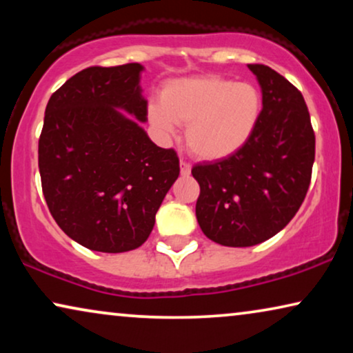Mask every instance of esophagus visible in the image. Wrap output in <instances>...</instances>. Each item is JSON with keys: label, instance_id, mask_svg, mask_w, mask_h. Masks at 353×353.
I'll return each mask as SVG.
<instances>
[{"label": "esophagus", "instance_id": "esophagus-1", "mask_svg": "<svg viewBox=\"0 0 353 353\" xmlns=\"http://www.w3.org/2000/svg\"><path fill=\"white\" fill-rule=\"evenodd\" d=\"M180 172H181V175L183 176H188L191 173V165L188 162H185V161H181L180 162Z\"/></svg>", "mask_w": 353, "mask_h": 353}]
</instances>
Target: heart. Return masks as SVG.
Wrapping results in <instances>:
<instances>
[{
	"label": "heart",
	"instance_id": "obj_1",
	"mask_svg": "<svg viewBox=\"0 0 353 353\" xmlns=\"http://www.w3.org/2000/svg\"><path fill=\"white\" fill-rule=\"evenodd\" d=\"M260 114L262 96L254 85L219 75L173 80L162 91V104L149 105V120L162 137H172L176 123L188 125V148L204 161H221L241 151Z\"/></svg>",
	"mask_w": 353,
	"mask_h": 353
}]
</instances>
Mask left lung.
I'll return each instance as SVG.
<instances>
[{
  "label": "left lung",
  "instance_id": "left-lung-1",
  "mask_svg": "<svg viewBox=\"0 0 353 353\" xmlns=\"http://www.w3.org/2000/svg\"><path fill=\"white\" fill-rule=\"evenodd\" d=\"M262 88V114L249 143L221 161L197 163L196 216L207 238L249 248L279 233L305 199L315 133L303 96L263 64H249Z\"/></svg>",
  "mask_w": 353,
  "mask_h": 353
}]
</instances>
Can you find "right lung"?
<instances>
[{
  "label": "right lung",
  "mask_w": 353,
  "mask_h": 353,
  "mask_svg": "<svg viewBox=\"0 0 353 353\" xmlns=\"http://www.w3.org/2000/svg\"><path fill=\"white\" fill-rule=\"evenodd\" d=\"M143 69L88 67L54 91L45 110L38 167L48 209L69 238L98 252L139 248L180 175L176 152L154 144L139 125L148 120Z\"/></svg>",
  "instance_id": "right-lung-1"
}]
</instances>
